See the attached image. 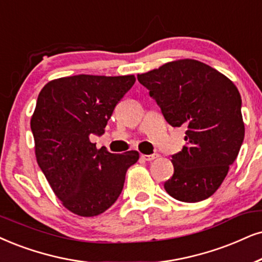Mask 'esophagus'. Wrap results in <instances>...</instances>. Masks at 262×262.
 Here are the masks:
<instances>
[{
	"label": "esophagus",
	"mask_w": 262,
	"mask_h": 262,
	"mask_svg": "<svg viewBox=\"0 0 262 262\" xmlns=\"http://www.w3.org/2000/svg\"><path fill=\"white\" fill-rule=\"evenodd\" d=\"M157 157H158L157 154H154V155H141V158H144L145 161H148V162L154 161L155 158H157Z\"/></svg>",
	"instance_id": "1"
}]
</instances>
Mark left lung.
I'll return each mask as SVG.
<instances>
[{
	"instance_id": "left-lung-1",
	"label": "left lung",
	"mask_w": 262,
	"mask_h": 262,
	"mask_svg": "<svg viewBox=\"0 0 262 262\" xmlns=\"http://www.w3.org/2000/svg\"><path fill=\"white\" fill-rule=\"evenodd\" d=\"M171 127L186 128V146L171 156L164 183L171 197L194 203L210 197L228 173L244 140L242 99L226 76L204 62L183 59L138 75Z\"/></svg>"
}]
</instances>
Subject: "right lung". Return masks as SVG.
Here are the masks:
<instances>
[{
    "label": "right lung",
    "mask_w": 262,
    "mask_h": 262,
    "mask_svg": "<svg viewBox=\"0 0 262 262\" xmlns=\"http://www.w3.org/2000/svg\"><path fill=\"white\" fill-rule=\"evenodd\" d=\"M133 75H77L48 82L31 118L37 163L65 208L79 216L104 213L120 197L138 151L115 155L89 140L105 133Z\"/></svg>",
    "instance_id": "obj_1"
}]
</instances>
